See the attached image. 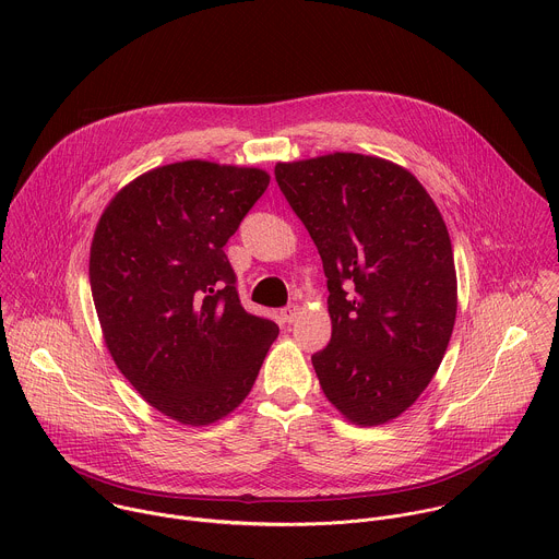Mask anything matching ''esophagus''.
I'll list each match as a JSON object with an SVG mask.
<instances>
[{"label":"esophagus","mask_w":559,"mask_h":559,"mask_svg":"<svg viewBox=\"0 0 559 559\" xmlns=\"http://www.w3.org/2000/svg\"><path fill=\"white\" fill-rule=\"evenodd\" d=\"M296 316H298V305H287V307L281 309V321L283 323H294Z\"/></svg>","instance_id":"esophagus-1"}]
</instances>
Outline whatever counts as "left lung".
<instances>
[{"instance_id":"8db88e82","label":"left lung","mask_w":559,"mask_h":559,"mask_svg":"<svg viewBox=\"0 0 559 559\" xmlns=\"http://www.w3.org/2000/svg\"><path fill=\"white\" fill-rule=\"evenodd\" d=\"M274 175L328 276L332 338L311 356L321 389L356 425L397 418L431 382L455 323L453 250L436 203L405 168L354 152Z\"/></svg>"}]
</instances>
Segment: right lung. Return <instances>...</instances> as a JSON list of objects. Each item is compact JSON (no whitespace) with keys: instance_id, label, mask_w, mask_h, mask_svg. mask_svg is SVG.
<instances>
[{"instance_id":"obj_1","label":"right lung","mask_w":559,"mask_h":559,"mask_svg":"<svg viewBox=\"0 0 559 559\" xmlns=\"http://www.w3.org/2000/svg\"><path fill=\"white\" fill-rule=\"evenodd\" d=\"M270 177L183 162L126 186L99 218L91 289L106 345L162 414L210 425L250 393L278 328L246 311L225 243Z\"/></svg>"}]
</instances>
